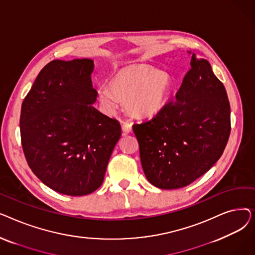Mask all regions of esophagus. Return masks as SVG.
<instances>
[{"mask_svg":"<svg viewBox=\"0 0 255 255\" xmlns=\"http://www.w3.org/2000/svg\"><path fill=\"white\" fill-rule=\"evenodd\" d=\"M122 129L125 133H130L132 131V124L130 122H122Z\"/></svg>","mask_w":255,"mask_h":255,"instance_id":"1","label":"esophagus"}]
</instances>
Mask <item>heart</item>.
Returning <instances> with one entry per match:
<instances>
[{"label":"heart","instance_id":"obj_1","mask_svg":"<svg viewBox=\"0 0 255 255\" xmlns=\"http://www.w3.org/2000/svg\"><path fill=\"white\" fill-rule=\"evenodd\" d=\"M170 86V77L165 72L142 66L127 67L114 74L111 88L98 90L97 97L109 111L115 110L120 101L132 116L153 117L165 106Z\"/></svg>","mask_w":255,"mask_h":255}]
</instances>
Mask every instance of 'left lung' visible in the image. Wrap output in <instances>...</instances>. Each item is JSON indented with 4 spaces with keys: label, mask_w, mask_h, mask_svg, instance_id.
Wrapping results in <instances>:
<instances>
[{
    "label": "left lung",
    "mask_w": 255,
    "mask_h": 255,
    "mask_svg": "<svg viewBox=\"0 0 255 255\" xmlns=\"http://www.w3.org/2000/svg\"><path fill=\"white\" fill-rule=\"evenodd\" d=\"M191 57L175 101L152 120L133 125L141 166L160 189H178L206 173L221 157L231 133L223 84L205 59Z\"/></svg>",
    "instance_id": "left-lung-1"
}]
</instances>
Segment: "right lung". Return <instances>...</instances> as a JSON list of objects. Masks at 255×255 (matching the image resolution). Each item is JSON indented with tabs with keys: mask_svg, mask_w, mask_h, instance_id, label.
Instances as JSON below:
<instances>
[{
	"mask_svg": "<svg viewBox=\"0 0 255 255\" xmlns=\"http://www.w3.org/2000/svg\"><path fill=\"white\" fill-rule=\"evenodd\" d=\"M94 61L55 60L40 71L20 112L22 150L32 171L59 193L82 196L98 189L115 145L119 121L93 104Z\"/></svg>",
	"mask_w": 255,
	"mask_h": 255,
	"instance_id": "1",
	"label": "right lung"
}]
</instances>
